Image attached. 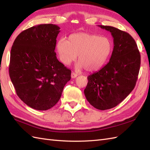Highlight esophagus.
I'll return each mask as SVG.
<instances>
[{"mask_svg":"<svg viewBox=\"0 0 150 150\" xmlns=\"http://www.w3.org/2000/svg\"><path fill=\"white\" fill-rule=\"evenodd\" d=\"M78 76V74H75V73H74V72H72V73H71V78H72V79H74V78L76 77V76Z\"/></svg>","mask_w":150,"mask_h":150,"instance_id":"1","label":"esophagus"}]
</instances>
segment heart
Returning a JSON list of instances; mask_svg holds the SVG:
<instances>
[{
    "label": "heart",
    "instance_id": "obj_1",
    "mask_svg": "<svg viewBox=\"0 0 150 150\" xmlns=\"http://www.w3.org/2000/svg\"><path fill=\"white\" fill-rule=\"evenodd\" d=\"M56 47L62 63L71 64L79 55L78 68L89 72L102 68L112 49L109 38L86 33L71 34L67 40H59Z\"/></svg>",
    "mask_w": 150,
    "mask_h": 150
}]
</instances>
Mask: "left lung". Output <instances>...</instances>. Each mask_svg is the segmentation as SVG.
<instances>
[{
	"mask_svg": "<svg viewBox=\"0 0 150 150\" xmlns=\"http://www.w3.org/2000/svg\"><path fill=\"white\" fill-rule=\"evenodd\" d=\"M98 27L111 33L114 48L109 62L88 76L84 95L92 106L104 110L117 105L135 88L141 55L129 34L114 27Z\"/></svg>",
	"mask_w": 150,
	"mask_h": 150,
	"instance_id": "8db88e82",
	"label": "left lung"
}]
</instances>
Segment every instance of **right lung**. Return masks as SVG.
<instances>
[{
  "label": "right lung",
  "instance_id": "right-lung-1",
  "mask_svg": "<svg viewBox=\"0 0 150 150\" xmlns=\"http://www.w3.org/2000/svg\"><path fill=\"white\" fill-rule=\"evenodd\" d=\"M59 29L54 24L32 27L16 37L11 48L9 76L17 95L34 109L53 107L71 79V70L54 52Z\"/></svg>",
  "mask_w": 150,
  "mask_h": 150
}]
</instances>
